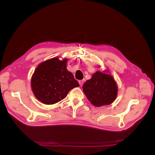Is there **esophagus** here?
<instances>
[{"instance_id": "1", "label": "esophagus", "mask_w": 155, "mask_h": 155, "mask_svg": "<svg viewBox=\"0 0 155 155\" xmlns=\"http://www.w3.org/2000/svg\"><path fill=\"white\" fill-rule=\"evenodd\" d=\"M83 83H84V80H79V85H80V86L83 85Z\"/></svg>"}]
</instances>
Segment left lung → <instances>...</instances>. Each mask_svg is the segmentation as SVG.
I'll list each match as a JSON object with an SVG mask.
<instances>
[{
	"mask_svg": "<svg viewBox=\"0 0 155 155\" xmlns=\"http://www.w3.org/2000/svg\"><path fill=\"white\" fill-rule=\"evenodd\" d=\"M83 91L92 105L101 107L115 100L118 87L110 75L97 71L84 83Z\"/></svg>",
	"mask_w": 155,
	"mask_h": 155,
	"instance_id": "left-lung-1",
	"label": "left lung"
}]
</instances>
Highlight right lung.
<instances>
[{"label":"right lung","mask_w":155,"mask_h":155,"mask_svg":"<svg viewBox=\"0 0 155 155\" xmlns=\"http://www.w3.org/2000/svg\"><path fill=\"white\" fill-rule=\"evenodd\" d=\"M67 59L54 58L41 63L33 75L31 85L35 96L46 105L63 100L71 89L79 86L67 69Z\"/></svg>","instance_id":"1"}]
</instances>
